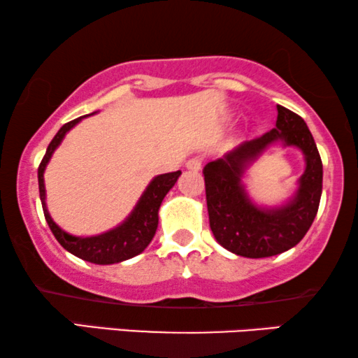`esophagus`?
<instances>
[{"instance_id": "obj_1", "label": "esophagus", "mask_w": 358, "mask_h": 358, "mask_svg": "<svg viewBox=\"0 0 358 358\" xmlns=\"http://www.w3.org/2000/svg\"><path fill=\"white\" fill-rule=\"evenodd\" d=\"M185 168L190 171H200V168H202V161L199 158H190L185 161Z\"/></svg>"}]
</instances>
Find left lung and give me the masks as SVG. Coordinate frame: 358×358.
<instances>
[{"mask_svg": "<svg viewBox=\"0 0 358 358\" xmlns=\"http://www.w3.org/2000/svg\"><path fill=\"white\" fill-rule=\"evenodd\" d=\"M295 145L306 158V173L296 194L278 208H261L248 197L243 173L268 145ZM210 228L229 252L243 257H271L296 246L310 229L322 192V163L306 122L277 106L275 129L244 141L203 168Z\"/></svg>", "mask_w": 358, "mask_h": 358, "instance_id": "obj_1", "label": "left lung"}]
</instances>
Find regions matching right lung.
I'll list each match as a JSON object with an SVG mask.
<instances>
[{
	"mask_svg": "<svg viewBox=\"0 0 358 358\" xmlns=\"http://www.w3.org/2000/svg\"><path fill=\"white\" fill-rule=\"evenodd\" d=\"M96 114V112H92ZM86 117V115H85ZM83 117L68 122L57 131L53 140L48 145L43 156L41 166H38V192H41V202L43 208V215L50 227L53 236L57 241L71 252L73 256L83 259V261L99 264V266H107V264H117L127 259H131L143 252L146 246L153 239L156 228H158V212L161 202L166 197V194L173 189V185L178 182L180 171L168 174H159L151 179V182L146 185L145 192L141 194L138 202L131 210L120 224L109 231L96 234V236H73V234L63 231L58 224L53 222L50 213H48L47 202H45V184H43V173L50 161L53 151H55L65 138V135L70 131L76 124H80Z\"/></svg>",
	"mask_w": 358,
	"mask_h": 358,
	"instance_id": "add662e5",
	"label": "right lung"
}]
</instances>
